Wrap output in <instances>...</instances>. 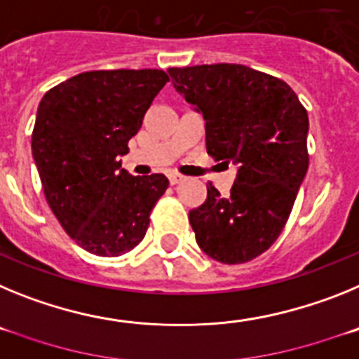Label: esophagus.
<instances>
[{"mask_svg": "<svg viewBox=\"0 0 359 359\" xmlns=\"http://www.w3.org/2000/svg\"><path fill=\"white\" fill-rule=\"evenodd\" d=\"M183 180H185V176H182V174H180V172H170V174H169L170 185H176V183L183 182Z\"/></svg>", "mask_w": 359, "mask_h": 359, "instance_id": "1", "label": "esophagus"}]
</instances>
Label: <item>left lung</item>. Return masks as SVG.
Masks as SVG:
<instances>
[{
    "label": "left lung",
    "mask_w": 359,
    "mask_h": 359,
    "mask_svg": "<svg viewBox=\"0 0 359 359\" xmlns=\"http://www.w3.org/2000/svg\"><path fill=\"white\" fill-rule=\"evenodd\" d=\"M207 120V152L239 165L226 198L214 185L189 212L199 248L223 264L248 262L278 239L309 167L307 111L282 79L244 65L169 68Z\"/></svg>",
    "instance_id": "8db88e82"
}]
</instances>
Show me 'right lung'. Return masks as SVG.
<instances>
[{
  "label": "right lung",
  "instance_id": "1",
  "mask_svg": "<svg viewBox=\"0 0 359 359\" xmlns=\"http://www.w3.org/2000/svg\"><path fill=\"white\" fill-rule=\"evenodd\" d=\"M167 82L163 69H93L41 98L32 152L44 198L66 233L93 255L131 252L169 187L163 174L131 176L120 161Z\"/></svg>",
  "mask_w": 359,
  "mask_h": 359
}]
</instances>
